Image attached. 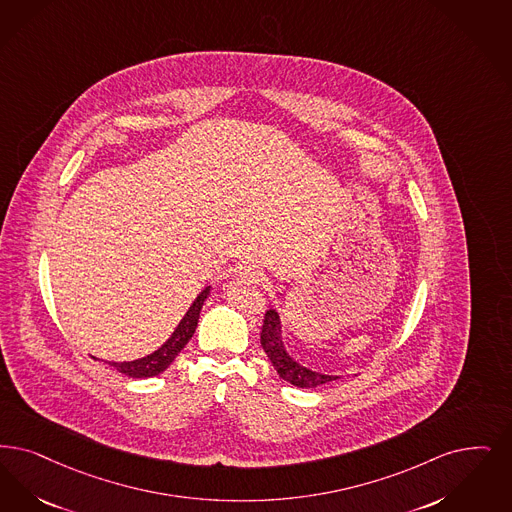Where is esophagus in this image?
Masks as SVG:
<instances>
[{"label":"esophagus","instance_id":"1","mask_svg":"<svg viewBox=\"0 0 512 512\" xmlns=\"http://www.w3.org/2000/svg\"><path fill=\"white\" fill-rule=\"evenodd\" d=\"M236 276L238 278H242V280H247V282H251V284H257V282H261L263 280V272H261V268H257L255 265H238L236 266Z\"/></svg>","mask_w":512,"mask_h":512}]
</instances>
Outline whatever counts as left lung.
I'll return each mask as SVG.
<instances>
[{
  "instance_id": "left-lung-1",
  "label": "left lung",
  "mask_w": 512,
  "mask_h": 512,
  "mask_svg": "<svg viewBox=\"0 0 512 512\" xmlns=\"http://www.w3.org/2000/svg\"><path fill=\"white\" fill-rule=\"evenodd\" d=\"M261 347L265 348L268 360L272 362L278 375L291 383L293 387L299 389H316L322 385H328L331 381L339 379V375H328L322 371H314L303 364H299L284 345V335H282V322L280 314L270 308L266 310L265 322H263V331H261Z\"/></svg>"
}]
</instances>
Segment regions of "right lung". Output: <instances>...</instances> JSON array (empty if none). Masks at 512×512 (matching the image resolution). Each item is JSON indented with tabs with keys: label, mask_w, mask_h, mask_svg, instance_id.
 <instances>
[{
	"label": "right lung",
	"mask_w": 512,
	"mask_h": 512,
	"mask_svg": "<svg viewBox=\"0 0 512 512\" xmlns=\"http://www.w3.org/2000/svg\"><path fill=\"white\" fill-rule=\"evenodd\" d=\"M209 293H211V286L202 289V293L194 299L192 307L188 308V312L184 314L183 320L179 322V326L175 328V331L171 333V337L158 350H154L152 354L143 356V358L131 360V362H108V366L118 369L120 373L127 375V377H133V379L154 377V375L165 371V369L171 366V362L179 356V352L183 350L184 345L192 339L194 331L198 328L200 312H202V307H204L205 299L209 297Z\"/></svg>",
	"instance_id": "obj_1"
}]
</instances>
